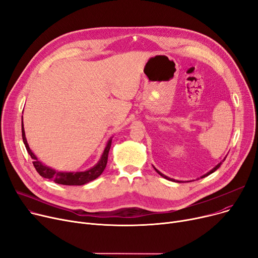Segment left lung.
Instances as JSON below:
<instances>
[{
	"mask_svg": "<svg viewBox=\"0 0 258 258\" xmlns=\"http://www.w3.org/2000/svg\"><path fill=\"white\" fill-rule=\"evenodd\" d=\"M225 159H226V158H225ZM225 159H224V160H223V161H225ZM223 161H222V162H220V163H219V164H218V165H216V166H215V167H214V168H212V169H211V170H210V171H209V172H207V173H205V174H204V175H202V177H201V178H202V179H203V178H205V177H207V175H209V174H211V173H212V172H214V171H215V170H216V169H218V168H219V167H220V166H221V165H222V163H223ZM154 168H155V167H154ZM155 170H156V171H157V172H158V173H159V174H160V175H161V177H163V178H164V179H167V180H169V181H172V182H179V183H180V181H175V180H173V179H170V178H168V177H166V175H164V174H163V173H161V172H160V171H159V170H158V169H156V168H155Z\"/></svg>",
	"mask_w": 258,
	"mask_h": 258,
	"instance_id": "obj_1",
	"label": "left lung"
}]
</instances>
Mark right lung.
Instances as JSON below:
<instances>
[{
  "mask_svg": "<svg viewBox=\"0 0 258 258\" xmlns=\"http://www.w3.org/2000/svg\"><path fill=\"white\" fill-rule=\"evenodd\" d=\"M22 137H23L24 144L26 146V150L30 155V157L32 158V160H33L32 163H33L36 171L39 173V175H42V177L45 179H49L53 182H55L57 184H61V185H78L79 186V185H84V184H87L95 179H97L106 166L107 156H108V152H110L111 144H112V138H111L107 141L106 146L103 151V154H102L100 160L98 161V163L94 167H92L86 171L68 172V171H57L55 169H52V168L44 165L42 162L37 160L35 155L31 152L28 143H27L23 124H22Z\"/></svg>",
  "mask_w": 258,
  "mask_h": 258,
  "instance_id": "1",
  "label": "right lung"
}]
</instances>
